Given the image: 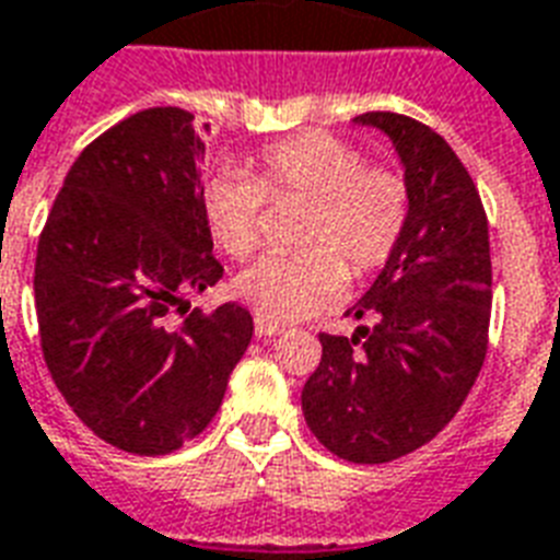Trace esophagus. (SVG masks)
<instances>
[{
    "label": "esophagus",
    "instance_id": "1",
    "mask_svg": "<svg viewBox=\"0 0 560 560\" xmlns=\"http://www.w3.org/2000/svg\"><path fill=\"white\" fill-rule=\"evenodd\" d=\"M255 335L258 337H276L281 335V328L279 326H272V323H267V319H255Z\"/></svg>",
    "mask_w": 560,
    "mask_h": 560
}]
</instances>
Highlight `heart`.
<instances>
[{
    "label": "heart",
    "instance_id": "heart-1",
    "mask_svg": "<svg viewBox=\"0 0 560 560\" xmlns=\"http://www.w3.org/2000/svg\"><path fill=\"white\" fill-rule=\"evenodd\" d=\"M264 199L308 202L305 249L261 258L234 279V293L267 323H293L328 308L343 281L366 279L399 249L411 194L394 166H370L347 140L302 131L261 149L252 173L220 170L205 182L202 211L213 243L249 258L261 237Z\"/></svg>",
    "mask_w": 560,
    "mask_h": 560
}]
</instances>
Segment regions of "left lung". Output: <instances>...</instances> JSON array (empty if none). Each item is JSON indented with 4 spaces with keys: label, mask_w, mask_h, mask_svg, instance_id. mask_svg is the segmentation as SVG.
<instances>
[{
    "label": "left lung",
    "mask_w": 560,
    "mask_h": 560,
    "mask_svg": "<svg viewBox=\"0 0 560 560\" xmlns=\"http://www.w3.org/2000/svg\"><path fill=\"white\" fill-rule=\"evenodd\" d=\"M355 122L394 140L411 211L394 258L347 311L373 326L319 335L323 358L302 387V413L337 458L387 464L432 441L479 378L493 296L488 213L438 131L390 110Z\"/></svg>",
    "instance_id": "obj_1"
}]
</instances>
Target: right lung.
Here are the masks:
<instances>
[{
    "label": "right lung",
    "mask_w": 560,
    "mask_h": 560,
    "mask_svg": "<svg viewBox=\"0 0 560 560\" xmlns=\"http://www.w3.org/2000/svg\"><path fill=\"white\" fill-rule=\"evenodd\" d=\"M202 158L190 110L131 114L75 158L37 241L34 305L55 387L131 455H166L205 432L252 340L237 302L170 319L190 308L187 293L223 279Z\"/></svg>",
    "instance_id": "right-lung-1"
}]
</instances>
